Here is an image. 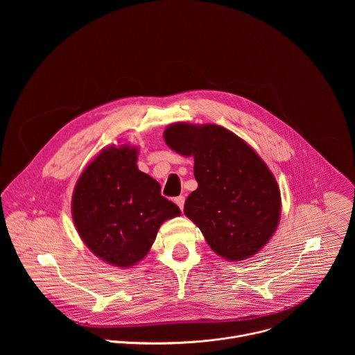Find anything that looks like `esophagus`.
<instances>
[{
	"mask_svg": "<svg viewBox=\"0 0 355 355\" xmlns=\"http://www.w3.org/2000/svg\"><path fill=\"white\" fill-rule=\"evenodd\" d=\"M174 202L178 205V208L182 211V209H184V204H185V196L180 195V196H177V198L174 199Z\"/></svg>",
	"mask_w": 355,
	"mask_h": 355,
	"instance_id": "34e87169",
	"label": "esophagus"
}]
</instances>
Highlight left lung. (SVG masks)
Segmentation results:
<instances>
[{"instance_id":"1","label":"left lung","mask_w":355,"mask_h":355,"mask_svg":"<svg viewBox=\"0 0 355 355\" xmlns=\"http://www.w3.org/2000/svg\"><path fill=\"white\" fill-rule=\"evenodd\" d=\"M166 143L193 156L198 188L184 214L200 229L220 257L241 261L257 254L274 234L281 215L278 184L244 140L218 125L174 123Z\"/></svg>"}]
</instances>
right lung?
I'll list each match as a JSON object with an SVG mask.
<instances>
[{
  "mask_svg": "<svg viewBox=\"0 0 355 355\" xmlns=\"http://www.w3.org/2000/svg\"><path fill=\"white\" fill-rule=\"evenodd\" d=\"M136 162L135 147L103 150L84 170L73 193L80 237L96 257L116 267L144 259L162 223L181 214Z\"/></svg>",
  "mask_w": 355,
  "mask_h": 355,
  "instance_id": "obj_1",
  "label": "right lung"
}]
</instances>
